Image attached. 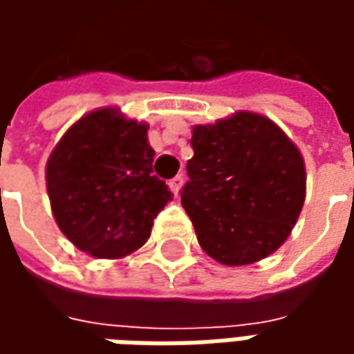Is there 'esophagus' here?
I'll use <instances>...</instances> for the list:
<instances>
[{
    "instance_id": "esophagus-1",
    "label": "esophagus",
    "mask_w": 354,
    "mask_h": 354,
    "mask_svg": "<svg viewBox=\"0 0 354 354\" xmlns=\"http://www.w3.org/2000/svg\"><path fill=\"white\" fill-rule=\"evenodd\" d=\"M182 184H184V176H182V174H178V176H174L169 182L170 192L174 193V195H178V192H180V187H182Z\"/></svg>"
}]
</instances>
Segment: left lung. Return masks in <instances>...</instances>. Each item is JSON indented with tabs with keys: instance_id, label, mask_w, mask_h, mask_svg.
I'll return each mask as SVG.
<instances>
[{
	"instance_id": "8db88e82",
	"label": "left lung",
	"mask_w": 354,
	"mask_h": 354,
	"mask_svg": "<svg viewBox=\"0 0 354 354\" xmlns=\"http://www.w3.org/2000/svg\"><path fill=\"white\" fill-rule=\"evenodd\" d=\"M182 207L201 248L223 266L273 254L294 230L305 201V165L279 124L235 111L195 124Z\"/></svg>"
}]
</instances>
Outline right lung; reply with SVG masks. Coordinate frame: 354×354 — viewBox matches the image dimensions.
I'll return each mask as SVG.
<instances>
[{
  "instance_id": "right-lung-1",
  "label": "right lung",
  "mask_w": 354,
  "mask_h": 354,
  "mask_svg": "<svg viewBox=\"0 0 354 354\" xmlns=\"http://www.w3.org/2000/svg\"><path fill=\"white\" fill-rule=\"evenodd\" d=\"M147 129L119 108L94 109L64 132L47 161L55 222L94 258L138 250L155 216L172 201L169 185L153 174Z\"/></svg>"
}]
</instances>
